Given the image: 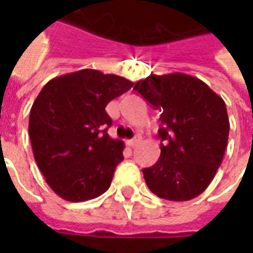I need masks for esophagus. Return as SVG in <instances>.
I'll list each match as a JSON object with an SVG mask.
<instances>
[{"instance_id":"34e87169","label":"esophagus","mask_w":253,"mask_h":253,"mask_svg":"<svg viewBox=\"0 0 253 253\" xmlns=\"http://www.w3.org/2000/svg\"><path fill=\"white\" fill-rule=\"evenodd\" d=\"M139 142H141V138H139V136H135L133 139H129V141L126 142V143H128V146H131V148H135V146H136V145H138Z\"/></svg>"}]
</instances>
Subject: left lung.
Returning <instances> with one entry per match:
<instances>
[{
	"label": "left lung",
	"instance_id": "8db88e82",
	"mask_svg": "<svg viewBox=\"0 0 253 253\" xmlns=\"http://www.w3.org/2000/svg\"><path fill=\"white\" fill-rule=\"evenodd\" d=\"M161 110V158L143 169L148 187L158 197L187 201L209 187L225 153L229 120L224 100L189 74H151L135 84Z\"/></svg>",
	"mask_w": 253,
	"mask_h": 253
}]
</instances>
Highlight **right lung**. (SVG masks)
Instances as JSON below:
<instances>
[{
  "label": "right lung",
  "mask_w": 253,
  "mask_h": 253,
  "mask_svg": "<svg viewBox=\"0 0 253 253\" xmlns=\"http://www.w3.org/2000/svg\"><path fill=\"white\" fill-rule=\"evenodd\" d=\"M133 83L83 69L44 84L29 114L35 161L49 187L67 201L101 196L124 161V142L107 133L112 120L107 104Z\"/></svg>",
  "instance_id": "add662e5"
}]
</instances>
